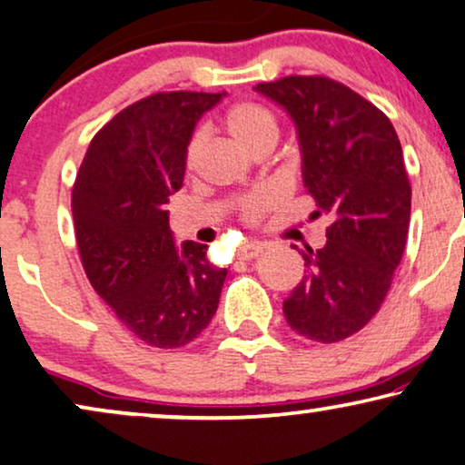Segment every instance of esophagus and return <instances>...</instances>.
<instances>
[{
    "instance_id": "34e87169",
    "label": "esophagus",
    "mask_w": 465,
    "mask_h": 465,
    "mask_svg": "<svg viewBox=\"0 0 465 465\" xmlns=\"http://www.w3.org/2000/svg\"><path fill=\"white\" fill-rule=\"evenodd\" d=\"M263 252V244H259V242H246V244H242L238 248V257L240 259H257L259 254Z\"/></svg>"
}]
</instances>
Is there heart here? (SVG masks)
I'll return each instance as SVG.
<instances>
[{
	"label": "heart",
	"mask_w": 465,
	"mask_h": 465,
	"mask_svg": "<svg viewBox=\"0 0 465 465\" xmlns=\"http://www.w3.org/2000/svg\"><path fill=\"white\" fill-rule=\"evenodd\" d=\"M223 126L227 133H230L232 139L251 153L257 147L265 145V143H276L278 133H280L278 117L273 115L272 109H267L265 104H259V103L233 104L223 117ZM202 145H204V136H202V133H195L192 136V141H189L187 152H185V164L189 170L195 166V162H198ZM270 206H272L270 195L257 193L242 204V214H244L246 219L254 221L259 219L261 213L267 211Z\"/></svg>",
	"instance_id": "1"
}]
</instances>
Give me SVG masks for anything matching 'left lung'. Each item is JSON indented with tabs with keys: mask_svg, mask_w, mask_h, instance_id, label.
I'll return each instance as SVG.
<instances>
[{
	"mask_svg": "<svg viewBox=\"0 0 465 465\" xmlns=\"http://www.w3.org/2000/svg\"><path fill=\"white\" fill-rule=\"evenodd\" d=\"M254 90L292 117L303 185L316 214L332 217L326 244L299 251L307 273L284 301V318L312 341H341L379 312L407 244L411 183L401 141L383 111L329 77L289 75Z\"/></svg>",
	"mask_w": 465,
	"mask_h": 465,
	"instance_id": "8db88e82",
	"label": "left lung"
}]
</instances>
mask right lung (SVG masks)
Masks as SVG:
<instances>
[{
  "mask_svg": "<svg viewBox=\"0 0 465 465\" xmlns=\"http://www.w3.org/2000/svg\"><path fill=\"white\" fill-rule=\"evenodd\" d=\"M225 93H158L122 109L90 141L71 193L84 272L117 320L153 348L193 341L219 307L227 270L206 244H174L168 198L185 176L202 114Z\"/></svg>",
  "mask_w": 465,
  "mask_h": 465,
  "instance_id": "1",
  "label": "right lung"
}]
</instances>
